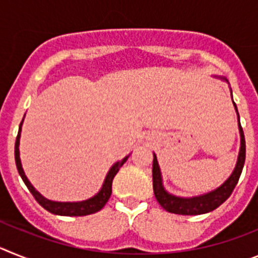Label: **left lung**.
<instances>
[{
  "label": "left lung",
  "mask_w": 258,
  "mask_h": 258,
  "mask_svg": "<svg viewBox=\"0 0 258 258\" xmlns=\"http://www.w3.org/2000/svg\"><path fill=\"white\" fill-rule=\"evenodd\" d=\"M216 78L227 82V79H225L222 76H216ZM232 104H234L235 111L237 114V127H239V134H240V149H239V154H237V161L234 167V171L216 189L192 197L175 196V195L170 194L169 191H166V188L163 187L160 165L157 161V156L153 153V170H152V172H153V192L158 204L166 212L174 213V214H182V216L205 214V213L217 209L219 205H222L232 194L235 185L237 184V180L240 178L244 161H245V139H244V132L240 126V118H239L236 105L234 101H232Z\"/></svg>",
  "instance_id": "left-lung-1"
}]
</instances>
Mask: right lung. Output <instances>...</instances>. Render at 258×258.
<instances>
[{
    "label": "right lung",
    "mask_w": 258,
    "mask_h": 258,
    "mask_svg": "<svg viewBox=\"0 0 258 258\" xmlns=\"http://www.w3.org/2000/svg\"><path fill=\"white\" fill-rule=\"evenodd\" d=\"M24 118L22 119L21 126H19V131H18L17 140H15V163H17V169L19 175L23 179L24 184L27 185V188L30 189L31 194L33 195V197L36 199V201L41 205L44 209H46L48 212H50L51 214H55V216H67V217H82V216H88V214H93V213L101 210L105 207V204L107 203V200L110 199L111 195V183H113L114 176L116 175V172L119 171V169L122 167V165L128 160L130 154H127L124 158H122L120 161H116L113 166L109 169L106 176L104 179V183H102V187L100 188V191L96 195H93L92 197L87 199V200L82 201H54L49 200L46 197L42 196L32 184L28 180V178L26 176V172H24L23 166H22L21 161V152H19V144H21V132H22V124H23Z\"/></svg>",
    "instance_id": "right-lung-1"
}]
</instances>
